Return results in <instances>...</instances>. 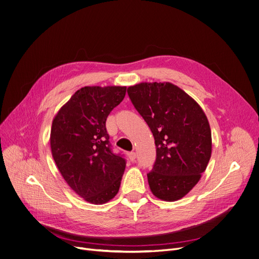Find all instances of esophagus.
Segmentation results:
<instances>
[{"mask_svg": "<svg viewBox=\"0 0 259 259\" xmlns=\"http://www.w3.org/2000/svg\"><path fill=\"white\" fill-rule=\"evenodd\" d=\"M128 156H129V159H130L131 161H134L135 158H136V153H135V152H130V153L128 154Z\"/></svg>", "mask_w": 259, "mask_h": 259, "instance_id": "obj_1", "label": "esophagus"}]
</instances>
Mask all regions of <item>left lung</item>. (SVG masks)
Listing matches in <instances>:
<instances>
[{
    "label": "left lung",
    "mask_w": 259,
    "mask_h": 259,
    "mask_svg": "<svg viewBox=\"0 0 259 259\" xmlns=\"http://www.w3.org/2000/svg\"><path fill=\"white\" fill-rule=\"evenodd\" d=\"M127 92L156 145V161L147 175L151 192L160 200L177 201L192 191L209 162L208 119L192 97L169 82H143Z\"/></svg>",
    "instance_id": "left-lung-1"
}]
</instances>
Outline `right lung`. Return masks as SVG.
<instances>
[{"label":"right lung","instance_id":"add662e5","mask_svg":"<svg viewBox=\"0 0 259 259\" xmlns=\"http://www.w3.org/2000/svg\"><path fill=\"white\" fill-rule=\"evenodd\" d=\"M126 86H85L53 118L50 145L61 176L86 202L104 204L115 197L126 167L114 154L106 118L123 101Z\"/></svg>","mask_w":259,"mask_h":259}]
</instances>
